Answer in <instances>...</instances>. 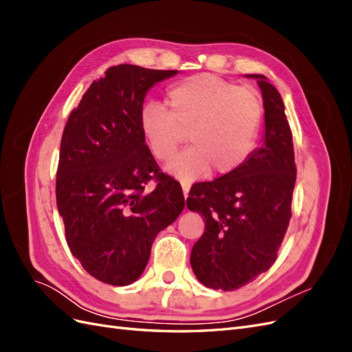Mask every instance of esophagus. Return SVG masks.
<instances>
[{
  "instance_id": "34e87169",
  "label": "esophagus",
  "mask_w": 352,
  "mask_h": 352,
  "mask_svg": "<svg viewBox=\"0 0 352 352\" xmlns=\"http://www.w3.org/2000/svg\"><path fill=\"white\" fill-rule=\"evenodd\" d=\"M182 190H184V197H185V199H186V198H188V194H189V185L185 184V182H182Z\"/></svg>"
}]
</instances>
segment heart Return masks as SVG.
Here are the masks:
<instances>
[{
  "mask_svg": "<svg viewBox=\"0 0 352 352\" xmlns=\"http://www.w3.org/2000/svg\"><path fill=\"white\" fill-rule=\"evenodd\" d=\"M170 110L157 102L145 104L140 127L151 154L167 160L175 154L188 131L192 146L170 160L172 175L194 180L211 168L212 175L235 172L251 155L263 120L257 91L199 73L167 91Z\"/></svg>",
  "mask_w": 352,
  "mask_h": 352,
  "instance_id": "b5f03b06",
  "label": "heart"
}]
</instances>
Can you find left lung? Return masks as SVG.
<instances>
[{"label":"left lung","mask_w":352,"mask_h":352,"mask_svg":"<svg viewBox=\"0 0 352 352\" xmlns=\"http://www.w3.org/2000/svg\"><path fill=\"white\" fill-rule=\"evenodd\" d=\"M248 76L263 94V145L235 172L195 184L186 198L206 223L190 265L202 285L221 291H235L272 267L292 217L296 166L285 105L267 78Z\"/></svg>","instance_id":"8db88e82"}]
</instances>
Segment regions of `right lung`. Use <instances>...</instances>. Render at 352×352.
I'll return each mask as SVG.
<instances>
[{
	"label": "right lung",
	"mask_w": 352,
	"mask_h": 352,
	"mask_svg": "<svg viewBox=\"0 0 352 352\" xmlns=\"http://www.w3.org/2000/svg\"><path fill=\"white\" fill-rule=\"evenodd\" d=\"M176 73L107 69L63 131L56 195L66 241L82 267L104 283L124 286L140 278L157 233L185 207L180 184L160 170L140 127L146 91Z\"/></svg>",
	"instance_id": "1"
}]
</instances>
